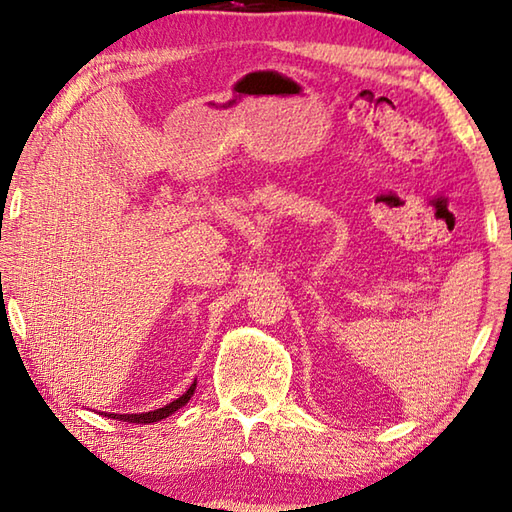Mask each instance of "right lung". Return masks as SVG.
Returning <instances> with one entry per match:
<instances>
[{
  "label": "right lung",
  "mask_w": 512,
  "mask_h": 512,
  "mask_svg": "<svg viewBox=\"0 0 512 512\" xmlns=\"http://www.w3.org/2000/svg\"><path fill=\"white\" fill-rule=\"evenodd\" d=\"M195 391V383L187 389V394H182L178 400L169 402V405H165L162 409H156V411H147V413H123V416H118V413H105L107 418H116V420H123V422H136V424H149V422H158L162 418L171 416L173 411H178L180 407L187 405V402L191 400Z\"/></svg>",
  "instance_id": "right-lung-1"
}]
</instances>
